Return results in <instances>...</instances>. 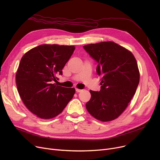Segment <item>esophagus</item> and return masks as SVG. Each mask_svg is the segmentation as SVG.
I'll return each instance as SVG.
<instances>
[{"label": "esophagus", "mask_w": 160, "mask_h": 160, "mask_svg": "<svg viewBox=\"0 0 160 160\" xmlns=\"http://www.w3.org/2000/svg\"><path fill=\"white\" fill-rule=\"evenodd\" d=\"M83 90L82 89H78V88H76V91L77 92V93H80V92H82Z\"/></svg>", "instance_id": "34e87169"}]
</instances>
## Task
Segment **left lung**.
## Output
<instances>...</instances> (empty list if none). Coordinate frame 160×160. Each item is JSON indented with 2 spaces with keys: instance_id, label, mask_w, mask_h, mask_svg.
<instances>
[{
  "instance_id": "1",
  "label": "left lung",
  "mask_w": 160,
  "mask_h": 160,
  "mask_svg": "<svg viewBox=\"0 0 160 160\" xmlns=\"http://www.w3.org/2000/svg\"><path fill=\"white\" fill-rule=\"evenodd\" d=\"M83 48L98 63L100 90H90L86 104L95 119L108 122L117 119L127 108L139 82L136 60L128 50L112 41L89 44Z\"/></svg>"
}]
</instances>
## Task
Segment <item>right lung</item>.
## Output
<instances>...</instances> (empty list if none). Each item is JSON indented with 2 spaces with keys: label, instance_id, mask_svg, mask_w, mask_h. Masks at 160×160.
<instances>
[{
  "label": "right lung",
  "instance_id": "right-lung-1",
  "mask_svg": "<svg viewBox=\"0 0 160 160\" xmlns=\"http://www.w3.org/2000/svg\"><path fill=\"white\" fill-rule=\"evenodd\" d=\"M74 46L41 45L22 57L16 73V84L24 104L41 119H49L62 112L72 98L74 88L52 83L72 56Z\"/></svg>",
  "mask_w": 160,
  "mask_h": 160
}]
</instances>
